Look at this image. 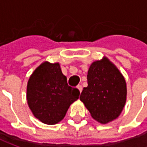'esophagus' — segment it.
Segmentation results:
<instances>
[{
    "mask_svg": "<svg viewBox=\"0 0 147 147\" xmlns=\"http://www.w3.org/2000/svg\"><path fill=\"white\" fill-rule=\"evenodd\" d=\"M77 88H78V90L80 91V93H82V85H78V86H77Z\"/></svg>",
    "mask_w": 147,
    "mask_h": 147,
    "instance_id": "esophagus-1",
    "label": "esophagus"
}]
</instances>
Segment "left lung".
I'll use <instances>...</instances> for the list:
<instances>
[{
  "mask_svg": "<svg viewBox=\"0 0 147 147\" xmlns=\"http://www.w3.org/2000/svg\"><path fill=\"white\" fill-rule=\"evenodd\" d=\"M127 88L123 75L106 58L94 62L88 71V87L80 100L92 117L101 123L116 119L126 102Z\"/></svg>",
  "mask_w": 147,
  "mask_h": 147,
  "instance_id": "left-lung-1",
  "label": "left lung"
}]
</instances>
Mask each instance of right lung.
<instances>
[{"instance_id": "1", "label": "right lung", "mask_w": 147, "mask_h": 147, "mask_svg": "<svg viewBox=\"0 0 147 147\" xmlns=\"http://www.w3.org/2000/svg\"><path fill=\"white\" fill-rule=\"evenodd\" d=\"M80 91L67 83L59 63H42L30 76L27 101L34 116L46 124H55L65 116Z\"/></svg>"}]
</instances>
